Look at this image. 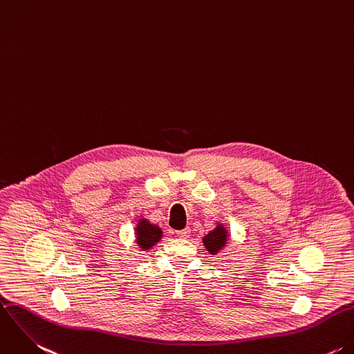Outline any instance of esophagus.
Listing matches in <instances>:
<instances>
[{"label": "esophagus", "mask_w": 354, "mask_h": 354, "mask_svg": "<svg viewBox=\"0 0 354 354\" xmlns=\"http://www.w3.org/2000/svg\"><path fill=\"white\" fill-rule=\"evenodd\" d=\"M177 236L181 237V239H187L191 236V230L185 228V230H181V231H177Z\"/></svg>", "instance_id": "esophagus-1"}]
</instances>
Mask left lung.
<instances>
[{"label":"left lung","mask_w":354,"mask_h":354,"mask_svg":"<svg viewBox=\"0 0 354 354\" xmlns=\"http://www.w3.org/2000/svg\"><path fill=\"white\" fill-rule=\"evenodd\" d=\"M230 241H231V234H230L227 225L223 223H218L214 230H212L209 234H206L202 237V243H203L206 251L212 257L221 255L223 258H227V255L223 252L230 247ZM223 261H225V259H223Z\"/></svg>","instance_id":"1"}]
</instances>
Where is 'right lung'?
I'll list each match as a JSON object with an SVG mask.
<instances>
[{
  "mask_svg": "<svg viewBox=\"0 0 354 354\" xmlns=\"http://www.w3.org/2000/svg\"><path fill=\"white\" fill-rule=\"evenodd\" d=\"M163 237V231L159 225L152 224L148 218L140 217L134 227V243L141 254H147Z\"/></svg>",
  "mask_w": 354,
  "mask_h": 354,
  "instance_id": "obj_1",
  "label": "right lung"
}]
</instances>
